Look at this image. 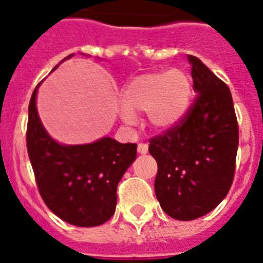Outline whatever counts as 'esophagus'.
I'll list each match as a JSON object with an SVG mask.
<instances>
[{
	"mask_svg": "<svg viewBox=\"0 0 263 263\" xmlns=\"http://www.w3.org/2000/svg\"><path fill=\"white\" fill-rule=\"evenodd\" d=\"M147 151H148V146H147L146 143H139L138 153L139 154H147Z\"/></svg>",
	"mask_w": 263,
	"mask_h": 263,
	"instance_id": "obj_1",
	"label": "esophagus"
}]
</instances>
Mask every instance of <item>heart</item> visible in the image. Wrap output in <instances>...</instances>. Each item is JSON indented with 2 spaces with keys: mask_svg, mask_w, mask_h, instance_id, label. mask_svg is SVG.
Returning a JSON list of instances; mask_svg holds the SVG:
<instances>
[{
  "mask_svg": "<svg viewBox=\"0 0 263 263\" xmlns=\"http://www.w3.org/2000/svg\"><path fill=\"white\" fill-rule=\"evenodd\" d=\"M191 78L183 70L143 74L123 87L121 117L127 123H134L135 115L147 112L151 127L166 131L182 120L191 104Z\"/></svg>",
  "mask_w": 263,
  "mask_h": 263,
  "instance_id": "b5f03b06",
  "label": "heart"
}]
</instances>
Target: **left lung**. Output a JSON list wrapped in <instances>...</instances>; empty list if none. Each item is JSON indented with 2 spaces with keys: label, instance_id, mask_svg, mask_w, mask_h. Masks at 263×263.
Here are the masks:
<instances>
[{
  "label": "left lung",
  "instance_id": "1",
  "mask_svg": "<svg viewBox=\"0 0 263 263\" xmlns=\"http://www.w3.org/2000/svg\"><path fill=\"white\" fill-rule=\"evenodd\" d=\"M192 65L197 93L182 120L150 139L158 163L155 194L177 220H194L216 208L234 181L239 128L231 91L198 58Z\"/></svg>",
  "mask_w": 263,
  "mask_h": 263
}]
</instances>
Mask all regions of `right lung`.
Returning a JSON list of instances; mask_svg holds the SVG:
<instances>
[{
  "instance_id": "right-lung-1",
  "label": "right lung",
  "mask_w": 263,
  "mask_h": 263,
  "mask_svg": "<svg viewBox=\"0 0 263 263\" xmlns=\"http://www.w3.org/2000/svg\"><path fill=\"white\" fill-rule=\"evenodd\" d=\"M36 93L37 89L28 108L27 150L43 201L77 227L104 224L115 213L117 185L136 159L138 146L112 138L80 146L59 144L40 121Z\"/></svg>"
}]
</instances>
